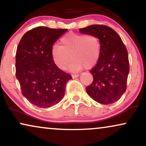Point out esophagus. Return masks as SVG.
I'll return each mask as SVG.
<instances>
[{
    "mask_svg": "<svg viewBox=\"0 0 146 146\" xmlns=\"http://www.w3.org/2000/svg\"><path fill=\"white\" fill-rule=\"evenodd\" d=\"M79 76V75H78V74H73V75H72V77H73V79L76 78V77H78Z\"/></svg>",
    "mask_w": 146,
    "mask_h": 146,
    "instance_id": "obj_1",
    "label": "esophagus"
}]
</instances>
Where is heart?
Returning a JSON list of instances; mask_svg holds the SVG:
<instances>
[{"label":"heart","instance_id":"heart-1","mask_svg":"<svg viewBox=\"0 0 146 146\" xmlns=\"http://www.w3.org/2000/svg\"><path fill=\"white\" fill-rule=\"evenodd\" d=\"M102 53V43L98 36L92 34L70 33L60 40L59 46L51 50L52 59L59 69H65L73 59L69 69L79 71L91 69L98 63Z\"/></svg>","mask_w":146,"mask_h":146}]
</instances>
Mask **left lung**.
I'll use <instances>...</instances> for the list:
<instances>
[{
    "mask_svg": "<svg viewBox=\"0 0 146 146\" xmlns=\"http://www.w3.org/2000/svg\"><path fill=\"white\" fill-rule=\"evenodd\" d=\"M83 34L98 36L102 43L100 59L89 72L93 81L86 87L93 100L111 104L121 98L127 88L129 72L128 53L121 38L113 29L104 25H93L80 29Z\"/></svg>",
    "mask_w": 146,
    "mask_h": 146,
    "instance_id": "left-lung-1",
    "label": "left lung"
}]
</instances>
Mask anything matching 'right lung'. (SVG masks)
Listing matches in <instances>:
<instances>
[{
    "instance_id": "obj_1",
    "label": "right lung",
    "mask_w": 146,
    "mask_h": 146,
    "mask_svg": "<svg viewBox=\"0 0 146 146\" xmlns=\"http://www.w3.org/2000/svg\"><path fill=\"white\" fill-rule=\"evenodd\" d=\"M67 29L38 27L27 31L16 52V77L22 94L41 108L58 104L65 95L71 75L62 71L51 57L55 42Z\"/></svg>"
}]
</instances>
